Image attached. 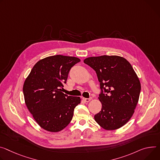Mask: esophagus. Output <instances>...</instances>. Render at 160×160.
<instances>
[{
  "label": "esophagus",
  "mask_w": 160,
  "mask_h": 160,
  "mask_svg": "<svg viewBox=\"0 0 160 160\" xmlns=\"http://www.w3.org/2000/svg\"><path fill=\"white\" fill-rule=\"evenodd\" d=\"M82 99H83V101H85V102H89V101H90L92 99V98H82Z\"/></svg>",
  "instance_id": "esophagus-1"
}]
</instances>
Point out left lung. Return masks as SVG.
<instances>
[{
  "label": "left lung",
  "instance_id": "8db88e82",
  "mask_svg": "<svg viewBox=\"0 0 160 160\" xmlns=\"http://www.w3.org/2000/svg\"><path fill=\"white\" fill-rule=\"evenodd\" d=\"M83 62L96 71L100 83L102 108L94 115L96 122L106 130L121 128L132 117L141 90L133 67L117 55L91 57Z\"/></svg>",
  "mask_w": 160,
  "mask_h": 160
}]
</instances>
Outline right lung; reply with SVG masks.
<instances>
[{
	"label": "right lung",
	"instance_id": "1",
	"mask_svg": "<svg viewBox=\"0 0 160 160\" xmlns=\"http://www.w3.org/2000/svg\"><path fill=\"white\" fill-rule=\"evenodd\" d=\"M80 59L57 55L39 61L26 78L23 92L27 108L37 123L50 132H58L71 122L80 98L62 92L71 68Z\"/></svg>",
	"mask_w": 160,
	"mask_h": 160
}]
</instances>
